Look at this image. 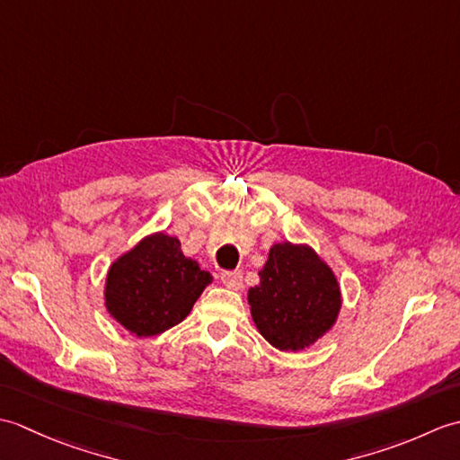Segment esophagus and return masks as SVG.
I'll use <instances>...</instances> for the list:
<instances>
[{
    "label": "esophagus",
    "instance_id": "obj_1",
    "mask_svg": "<svg viewBox=\"0 0 460 460\" xmlns=\"http://www.w3.org/2000/svg\"><path fill=\"white\" fill-rule=\"evenodd\" d=\"M223 285L233 290H239L243 287V272L241 270H223L221 272Z\"/></svg>",
    "mask_w": 460,
    "mask_h": 460
}]
</instances>
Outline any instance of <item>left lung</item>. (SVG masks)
Masks as SVG:
<instances>
[{
	"label": "left lung",
	"instance_id": "obj_1",
	"mask_svg": "<svg viewBox=\"0 0 460 460\" xmlns=\"http://www.w3.org/2000/svg\"><path fill=\"white\" fill-rule=\"evenodd\" d=\"M261 282L249 288L251 314L269 344L302 349L324 336L340 312V287L310 247H270Z\"/></svg>",
	"mask_w": 460,
	"mask_h": 460
}]
</instances>
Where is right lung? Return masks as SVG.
<instances>
[{
	"label": "right lung",
	"instance_id": "right-lung-1",
	"mask_svg": "<svg viewBox=\"0 0 460 460\" xmlns=\"http://www.w3.org/2000/svg\"><path fill=\"white\" fill-rule=\"evenodd\" d=\"M209 282L208 270L183 257L178 239L155 233L111 267L106 308L132 334L155 336L180 324Z\"/></svg>",
	"mask_w": 460,
	"mask_h": 460
}]
</instances>
